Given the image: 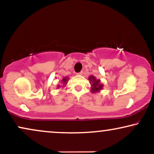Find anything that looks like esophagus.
Instances as JSON below:
<instances>
[{
	"label": "esophagus",
	"instance_id": "1",
	"mask_svg": "<svg viewBox=\"0 0 154 154\" xmlns=\"http://www.w3.org/2000/svg\"><path fill=\"white\" fill-rule=\"evenodd\" d=\"M83 71H81V72L78 73H77V74H78V75H83Z\"/></svg>",
	"mask_w": 154,
	"mask_h": 154
}]
</instances>
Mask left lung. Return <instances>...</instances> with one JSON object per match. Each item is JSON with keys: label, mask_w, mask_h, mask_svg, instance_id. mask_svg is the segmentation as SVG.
Returning <instances> with one entry per match:
<instances>
[{"label": "left lung", "mask_w": 154, "mask_h": 154, "mask_svg": "<svg viewBox=\"0 0 154 154\" xmlns=\"http://www.w3.org/2000/svg\"><path fill=\"white\" fill-rule=\"evenodd\" d=\"M90 81V84H91V92H100L101 90H102L103 88V84L100 83V80L96 79V78L94 76V75H90L89 79Z\"/></svg>", "instance_id": "left-lung-1"}]
</instances>
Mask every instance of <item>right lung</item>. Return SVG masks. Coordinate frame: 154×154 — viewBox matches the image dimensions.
I'll return each mask as SVG.
<instances>
[{
  "label": "right lung",
  "instance_id": "right-lung-1",
  "mask_svg": "<svg viewBox=\"0 0 154 154\" xmlns=\"http://www.w3.org/2000/svg\"><path fill=\"white\" fill-rule=\"evenodd\" d=\"M67 81H68V78H67V77H64V79H63L62 80V84H64V85H66V83H67ZM57 88H60V85H57Z\"/></svg>",
  "mask_w": 154,
  "mask_h": 154
}]
</instances>
